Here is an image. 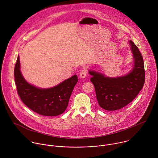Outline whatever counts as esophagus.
<instances>
[{"instance_id":"obj_1","label":"esophagus","mask_w":158,"mask_h":158,"mask_svg":"<svg viewBox=\"0 0 158 158\" xmlns=\"http://www.w3.org/2000/svg\"><path fill=\"white\" fill-rule=\"evenodd\" d=\"M86 75H87V71L85 69L82 70L79 73V76L81 78H85L86 77Z\"/></svg>"}]
</instances>
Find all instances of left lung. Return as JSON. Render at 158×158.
Wrapping results in <instances>:
<instances>
[{
  "label": "left lung",
  "instance_id": "8db88e82",
  "mask_svg": "<svg viewBox=\"0 0 158 158\" xmlns=\"http://www.w3.org/2000/svg\"><path fill=\"white\" fill-rule=\"evenodd\" d=\"M134 59L132 70L126 75L118 77H106L93 71L91 81L94 84L99 105L107 110L120 109L132 102L142 88L145 81L144 64L143 56L132 40H129Z\"/></svg>",
  "mask_w": 158,
  "mask_h": 158
}]
</instances>
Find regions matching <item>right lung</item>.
I'll use <instances>...</instances> for the list:
<instances>
[{"label":"right lung","mask_w":158,"mask_h":158,"mask_svg":"<svg viewBox=\"0 0 158 158\" xmlns=\"http://www.w3.org/2000/svg\"><path fill=\"white\" fill-rule=\"evenodd\" d=\"M14 78L17 93L22 101L36 113L45 116H56L63 113L78 81L77 76L74 75L51 88L36 87L29 84L22 75L19 56L15 65Z\"/></svg>","instance_id":"right-lung-1"}]
</instances>
